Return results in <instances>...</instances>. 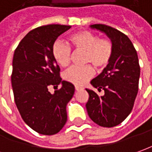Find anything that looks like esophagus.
Listing matches in <instances>:
<instances>
[{
    "mask_svg": "<svg viewBox=\"0 0 152 152\" xmlns=\"http://www.w3.org/2000/svg\"><path fill=\"white\" fill-rule=\"evenodd\" d=\"M75 89H76V91H80V90L82 89V87H80V86H76V87H75Z\"/></svg>",
    "mask_w": 152,
    "mask_h": 152,
    "instance_id": "1",
    "label": "esophagus"
}]
</instances>
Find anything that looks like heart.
Returning a JSON list of instances; mask_svg holds the SVG:
<instances>
[{"label":"heart","instance_id":"heart-1","mask_svg":"<svg viewBox=\"0 0 152 152\" xmlns=\"http://www.w3.org/2000/svg\"><path fill=\"white\" fill-rule=\"evenodd\" d=\"M72 46L76 50L86 52L85 63L92 64L96 69H103L108 66L113 55V44L109 39H100L98 36L88 31H81L69 38ZM52 55L59 66L66 67L71 61L72 50L67 45L56 42L52 47ZM94 75L91 66L84 67L72 66L63 74V78L76 86H83Z\"/></svg>","mask_w":152,"mask_h":152}]
</instances>
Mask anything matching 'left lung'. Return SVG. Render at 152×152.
<instances>
[{
    "label": "left lung",
    "mask_w": 152,
    "mask_h": 152,
    "mask_svg": "<svg viewBox=\"0 0 152 152\" xmlns=\"http://www.w3.org/2000/svg\"><path fill=\"white\" fill-rule=\"evenodd\" d=\"M91 29L105 33L113 44V55L102 72L91 81L103 96L86 89L89 100L86 104L90 118L103 127L121 124L132 110L138 92L140 66L137 50L127 36L106 25L95 24Z\"/></svg>",
    "instance_id": "obj_1"
}]
</instances>
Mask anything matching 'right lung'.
<instances>
[{
  "instance_id": "obj_1",
  "label": "right lung",
  "mask_w": 152,
  "mask_h": 152,
  "mask_svg": "<svg viewBox=\"0 0 152 152\" xmlns=\"http://www.w3.org/2000/svg\"><path fill=\"white\" fill-rule=\"evenodd\" d=\"M71 26L47 25L28 32L16 47L11 85L16 107L21 118L35 132L50 136L58 133L67 120L66 105L75 86L61 80L60 67L52 55L57 37ZM62 87L51 94L50 85Z\"/></svg>"
}]
</instances>
